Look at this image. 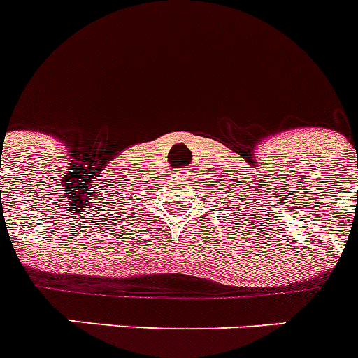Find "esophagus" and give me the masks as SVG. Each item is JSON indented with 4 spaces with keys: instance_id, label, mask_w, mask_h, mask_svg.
<instances>
[{
    "instance_id": "34e87169",
    "label": "esophagus",
    "mask_w": 358,
    "mask_h": 358,
    "mask_svg": "<svg viewBox=\"0 0 358 358\" xmlns=\"http://www.w3.org/2000/svg\"><path fill=\"white\" fill-rule=\"evenodd\" d=\"M176 180H183V178H180V176H178V178H176Z\"/></svg>"
}]
</instances>
